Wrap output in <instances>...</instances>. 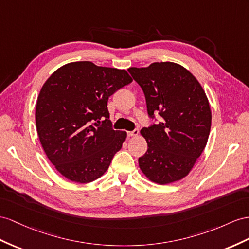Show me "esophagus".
I'll list each match as a JSON object with an SVG mask.
<instances>
[{"label":"esophagus","instance_id":"1","mask_svg":"<svg viewBox=\"0 0 249 249\" xmlns=\"http://www.w3.org/2000/svg\"><path fill=\"white\" fill-rule=\"evenodd\" d=\"M139 132H140V130L138 128H136L135 130L127 132V135H128V137H137L139 135Z\"/></svg>","mask_w":249,"mask_h":249}]
</instances>
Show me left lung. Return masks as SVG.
<instances>
[{
	"label": "left lung",
	"mask_w": 249,
	"mask_h": 249,
	"mask_svg": "<svg viewBox=\"0 0 249 249\" xmlns=\"http://www.w3.org/2000/svg\"><path fill=\"white\" fill-rule=\"evenodd\" d=\"M128 71L145 94L149 118L160 116L157 124L141 129L148 148L139 166L161 185L179 181L194 167L209 137L212 111L205 91L191 72L173 62Z\"/></svg>",
	"instance_id": "8db88e82"
}]
</instances>
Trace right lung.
<instances>
[{"label": "right lung", "instance_id": "obj_1", "mask_svg": "<svg viewBox=\"0 0 249 249\" xmlns=\"http://www.w3.org/2000/svg\"><path fill=\"white\" fill-rule=\"evenodd\" d=\"M132 82L124 69L72 62L44 83L36 126L42 147L66 179L89 183L103 176L127 133L113 130L108 98Z\"/></svg>", "mask_w": 249, "mask_h": 249}]
</instances>
